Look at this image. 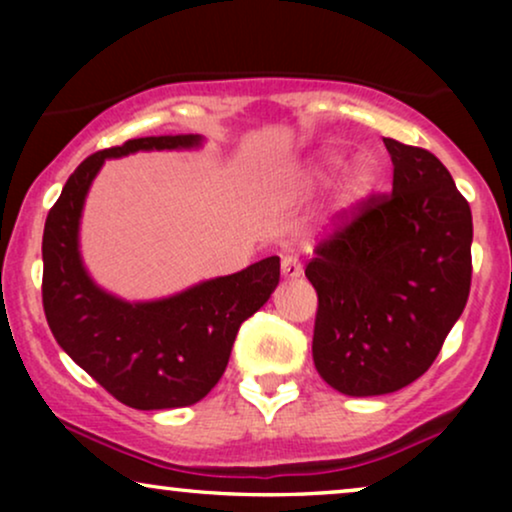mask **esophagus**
I'll return each instance as SVG.
<instances>
[{
  "mask_svg": "<svg viewBox=\"0 0 512 512\" xmlns=\"http://www.w3.org/2000/svg\"><path fill=\"white\" fill-rule=\"evenodd\" d=\"M282 275L286 279H298L300 275H303V265H300L296 256H284L282 258Z\"/></svg>",
  "mask_w": 512,
  "mask_h": 512,
  "instance_id": "1",
  "label": "esophagus"
}]
</instances>
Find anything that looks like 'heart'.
<instances>
[{"label": "heart", "mask_w": 512, "mask_h": 512, "mask_svg": "<svg viewBox=\"0 0 512 512\" xmlns=\"http://www.w3.org/2000/svg\"><path fill=\"white\" fill-rule=\"evenodd\" d=\"M347 167V158L345 153L340 151H326L324 156H319L307 170V186H321L328 184L335 174L342 172ZM375 184V165L370 158H359L356 163L347 167L345 177L340 181L338 188V205L340 207H354L359 205L361 200L368 198V193L373 191Z\"/></svg>", "instance_id": "b5f03b06"}]
</instances>
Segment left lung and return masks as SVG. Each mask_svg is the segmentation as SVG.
Here are the masks:
<instances>
[{"mask_svg": "<svg viewBox=\"0 0 512 512\" xmlns=\"http://www.w3.org/2000/svg\"><path fill=\"white\" fill-rule=\"evenodd\" d=\"M394 188L314 249L312 359L345 396H382L422 377L471 291V207L426 149L384 139Z\"/></svg>", "mask_w": 512, "mask_h": 512, "instance_id": "1", "label": "left lung"}]
</instances>
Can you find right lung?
I'll list each match as a JSON object with an SVG mask.
<instances>
[{
    "label": "right lung",
    "instance_id": "right-lung-1",
    "mask_svg": "<svg viewBox=\"0 0 512 512\" xmlns=\"http://www.w3.org/2000/svg\"><path fill=\"white\" fill-rule=\"evenodd\" d=\"M200 135L130 139L83 160L51 207L41 242L46 321L76 366L137 410L186 408L221 380L242 321L268 303L279 258L193 284L158 300H123L90 277L81 258L83 205L104 160L137 151L200 149Z\"/></svg>",
    "mask_w": 512,
    "mask_h": 512
}]
</instances>
